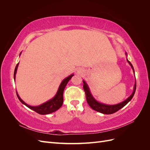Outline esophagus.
Here are the masks:
<instances>
[{
	"label": "esophagus",
	"instance_id": "obj_1",
	"mask_svg": "<svg viewBox=\"0 0 150 150\" xmlns=\"http://www.w3.org/2000/svg\"><path fill=\"white\" fill-rule=\"evenodd\" d=\"M83 70L82 69H79L78 71H77V73L80 74H83Z\"/></svg>",
	"mask_w": 150,
	"mask_h": 150
}]
</instances>
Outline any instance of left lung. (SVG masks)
<instances>
[{
	"label": "left lung",
	"instance_id": "left-lung-1",
	"mask_svg": "<svg viewBox=\"0 0 150 150\" xmlns=\"http://www.w3.org/2000/svg\"><path fill=\"white\" fill-rule=\"evenodd\" d=\"M126 55L127 56V53L126 52ZM127 61L129 64L131 66V68L133 69V71L134 73V70L133 66L131 64V63L127 59ZM83 88L86 93V100H87V102L89 106L93 110L96 111L98 112H101L103 114H105V115H110L112 114V113H115L116 111L120 110V109L122 108H123L125 105H126L131 100V99L133 98L134 94L135 93V91H136V87H137V83H135V84L134 86V89H133V93L131 94V96L127 98L126 100L124 101H122L119 104H114V105H109V104H105L103 103H101L98 101H97L96 99H95L93 95L91 94L90 92L89 88L88 87V84H86V83L83 80Z\"/></svg>",
	"mask_w": 150,
	"mask_h": 150
}]
</instances>
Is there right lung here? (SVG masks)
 Here are the masks:
<instances>
[{
	"instance_id": "1",
	"label": "right lung",
	"mask_w": 150,
	"mask_h": 150,
	"mask_svg": "<svg viewBox=\"0 0 150 150\" xmlns=\"http://www.w3.org/2000/svg\"><path fill=\"white\" fill-rule=\"evenodd\" d=\"M21 52L20 53V55H21ZM19 63L17 64V66L15 68V70H14V73H13V78H14V80L16 79V74L17 72L18 66H19ZM73 76H74V74H71L69 76H68L67 78H65L64 80H63L62 81V83H61L59 87V88H58L57 92L56 94L55 95V96H54L52 99H51V100H49L46 103L40 104V105H39V106H31L30 105H28V104H26L25 102H24V101L22 100L21 98L19 97L17 93L16 92L17 96L18 98H19V101L22 104H24V105H25L27 107L30 108V110L35 111L36 112L39 113V114H40V115H44L50 114V113H52L54 111H57L62 106V103H63V93H64V90L65 89V87L67 85V83L69 82V81L71 79V78Z\"/></svg>"
}]
</instances>
